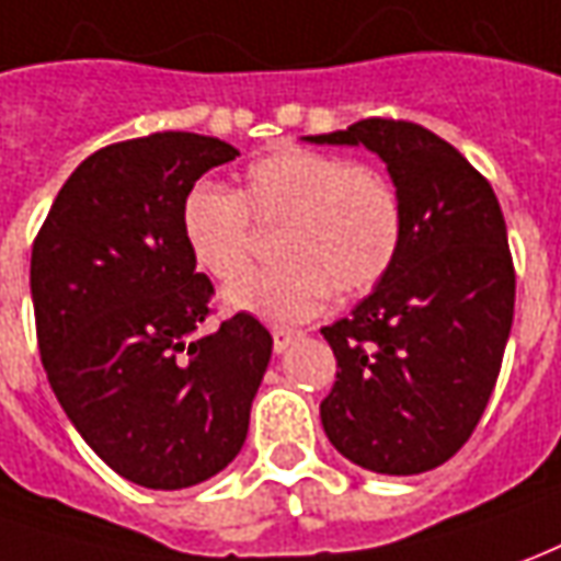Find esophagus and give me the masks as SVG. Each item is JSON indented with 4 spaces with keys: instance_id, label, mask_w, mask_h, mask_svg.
Listing matches in <instances>:
<instances>
[{
    "instance_id": "1",
    "label": "esophagus",
    "mask_w": 561,
    "mask_h": 561,
    "mask_svg": "<svg viewBox=\"0 0 561 561\" xmlns=\"http://www.w3.org/2000/svg\"><path fill=\"white\" fill-rule=\"evenodd\" d=\"M272 339H274V351H277V354H284L296 339H302V332L287 330V327H277V330H272Z\"/></svg>"
}]
</instances>
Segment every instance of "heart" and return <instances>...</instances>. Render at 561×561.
Segmentation results:
<instances>
[{"instance_id":"obj_1","label":"heart","mask_w":561,"mask_h":561,"mask_svg":"<svg viewBox=\"0 0 561 561\" xmlns=\"http://www.w3.org/2000/svg\"><path fill=\"white\" fill-rule=\"evenodd\" d=\"M256 226H277V265L226 289L222 302L268 323L318 314L330 293L357 296L388 274L403 238V204L369 164L284 142L241 173L238 192L195 183L180 207V234L201 272L238 280L256 253Z\"/></svg>"}]
</instances>
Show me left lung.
<instances>
[{
    "label": "left lung",
    "mask_w": 561,
    "mask_h": 561,
    "mask_svg": "<svg viewBox=\"0 0 561 561\" xmlns=\"http://www.w3.org/2000/svg\"><path fill=\"white\" fill-rule=\"evenodd\" d=\"M366 146L403 204L397 259L347 318L323 327L339 373L320 421L347 461L412 477L480 424L513 327L516 274L492 185L427 127L363 118L305 137Z\"/></svg>",
    "instance_id": "left-lung-1"
}]
</instances>
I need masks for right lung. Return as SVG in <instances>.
<instances>
[{
	"instance_id": "right-lung-1",
	"label": "right lung",
	"mask_w": 561,
	"mask_h": 561,
	"mask_svg": "<svg viewBox=\"0 0 561 561\" xmlns=\"http://www.w3.org/2000/svg\"><path fill=\"white\" fill-rule=\"evenodd\" d=\"M238 149L164 130L72 170L33 243L42 366L67 419L146 489H188L234 461L272 335L234 314L198 335L214 284L180 234L185 192Z\"/></svg>"
}]
</instances>
